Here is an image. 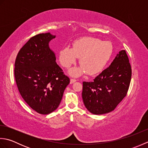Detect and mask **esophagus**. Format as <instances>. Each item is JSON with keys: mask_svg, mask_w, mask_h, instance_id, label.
<instances>
[{"mask_svg": "<svg viewBox=\"0 0 148 148\" xmlns=\"http://www.w3.org/2000/svg\"><path fill=\"white\" fill-rule=\"evenodd\" d=\"M76 81V79H71V80H70V83L71 84H72V83H75Z\"/></svg>", "mask_w": 148, "mask_h": 148, "instance_id": "1", "label": "esophagus"}]
</instances>
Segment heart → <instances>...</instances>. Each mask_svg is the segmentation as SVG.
Here are the masks:
<instances>
[{"label":"heart","mask_w":148,"mask_h":148,"mask_svg":"<svg viewBox=\"0 0 148 148\" xmlns=\"http://www.w3.org/2000/svg\"><path fill=\"white\" fill-rule=\"evenodd\" d=\"M112 53V46L108 42L92 37H84L75 40L72 48L65 46L60 50L58 59L63 67L69 68L80 58V67L69 71L72 76H80L86 72L89 75H95L104 69Z\"/></svg>","instance_id":"heart-1"}]
</instances>
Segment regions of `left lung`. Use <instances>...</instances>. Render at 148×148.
<instances>
[{
    "label": "left lung",
    "instance_id": "1",
    "mask_svg": "<svg viewBox=\"0 0 148 148\" xmlns=\"http://www.w3.org/2000/svg\"><path fill=\"white\" fill-rule=\"evenodd\" d=\"M131 76L129 60L125 50H121L92 82L83 83L82 98L86 108L98 115L113 111L127 95Z\"/></svg>",
    "mask_w": 148,
    "mask_h": 148
}]
</instances>
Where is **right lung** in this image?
<instances>
[{
  "label": "right lung",
  "mask_w": 148,
  "mask_h": 148,
  "mask_svg": "<svg viewBox=\"0 0 148 148\" xmlns=\"http://www.w3.org/2000/svg\"><path fill=\"white\" fill-rule=\"evenodd\" d=\"M55 37L48 32L31 37L18 52L14 64L15 80L22 98L41 114L58 108L70 83L49 46Z\"/></svg>",
  "instance_id": "obj_1"
}]
</instances>
